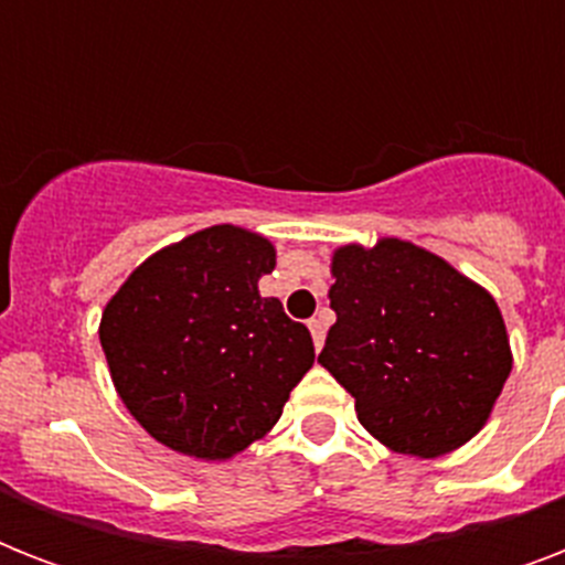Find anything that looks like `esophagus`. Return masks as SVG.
<instances>
[{"label": "esophagus", "mask_w": 565, "mask_h": 565, "mask_svg": "<svg viewBox=\"0 0 565 565\" xmlns=\"http://www.w3.org/2000/svg\"><path fill=\"white\" fill-rule=\"evenodd\" d=\"M308 328H310V334H313V345H317V352H319L322 343H326V326H322V319H310Z\"/></svg>", "instance_id": "1"}]
</instances>
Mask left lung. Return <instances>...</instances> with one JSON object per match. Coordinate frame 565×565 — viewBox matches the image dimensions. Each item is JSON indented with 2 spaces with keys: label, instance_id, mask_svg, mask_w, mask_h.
Here are the masks:
<instances>
[{
  "label": "left lung",
  "instance_id": "8db88e82",
  "mask_svg": "<svg viewBox=\"0 0 565 565\" xmlns=\"http://www.w3.org/2000/svg\"><path fill=\"white\" fill-rule=\"evenodd\" d=\"M331 275L337 322L319 363L352 393L363 428L422 460L469 443L513 370L495 299L398 237L340 246Z\"/></svg>",
  "mask_w": 565,
  "mask_h": 565
}]
</instances>
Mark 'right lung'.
<instances>
[{
    "instance_id": "add662e5",
    "label": "right lung",
    "mask_w": 565,
    "mask_h": 565,
    "mask_svg": "<svg viewBox=\"0 0 565 565\" xmlns=\"http://www.w3.org/2000/svg\"><path fill=\"white\" fill-rule=\"evenodd\" d=\"M275 246L211 225L163 246L102 310L99 340L128 413L179 455L228 460L281 419L313 340L257 281Z\"/></svg>"
}]
</instances>
